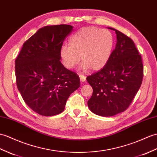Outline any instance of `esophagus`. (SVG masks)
<instances>
[{"mask_svg":"<svg viewBox=\"0 0 157 157\" xmlns=\"http://www.w3.org/2000/svg\"><path fill=\"white\" fill-rule=\"evenodd\" d=\"M79 77L80 78V81L82 82H84L86 79V77L85 75H79Z\"/></svg>","mask_w":157,"mask_h":157,"instance_id":"34e87169","label":"esophagus"}]
</instances>
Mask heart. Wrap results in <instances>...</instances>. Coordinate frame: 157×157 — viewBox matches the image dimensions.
<instances>
[{
  "mask_svg": "<svg viewBox=\"0 0 157 157\" xmlns=\"http://www.w3.org/2000/svg\"><path fill=\"white\" fill-rule=\"evenodd\" d=\"M114 39L111 32L96 27L80 29L69 39V47L63 46L59 56L62 63L67 70H72L81 60L82 68L94 71L102 69L110 60Z\"/></svg>",
  "mask_w": 157,
  "mask_h": 157,
  "instance_id": "1",
  "label": "heart"
}]
</instances>
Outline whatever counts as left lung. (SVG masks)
Here are the masks:
<instances>
[{
    "instance_id": "left-lung-1",
    "label": "left lung",
    "mask_w": 157,
    "mask_h": 157,
    "mask_svg": "<svg viewBox=\"0 0 157 157\" xmlns=\"http://www.w3.org/2000/svg\"><path fill=\"white\" fill-rule=\"evenodd\" d=\"M116 47L108 63L98 72L87 76L93 94L87 101L90 110L108 117L125 111L141 86L143 65L134 43L116 29Z\"/></svg>"
}]
</instances>
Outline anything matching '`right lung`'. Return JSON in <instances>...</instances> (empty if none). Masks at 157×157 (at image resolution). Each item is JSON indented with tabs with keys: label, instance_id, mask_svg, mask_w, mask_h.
<instances>
[{
	"label": "right lung",
	"instance_id": "1",
	"mask_svg": "<svg viewBox=\"0 0 157 157\" xmlns=\"http://www.w3.org/2000/svg\"><path fill=\"white\" fill-rule=\"evenodd\" d=\"M72 30L68 25L39 29L24 43L15 60L18 90L28 106L40 115L60 114L80 86L79 76L60 61V49Z\"/></svg>",
	"mask_w": 157,
	"mask_h": 157
}]
</instances>
